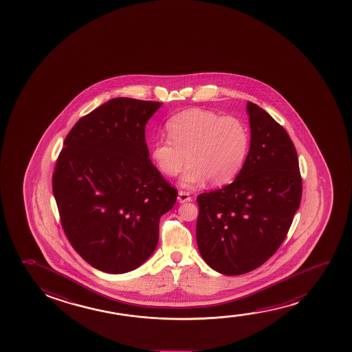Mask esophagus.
<instances>
[{"instance_id": "obj_1", "label": "esophagus", "mask_w": 352, "mask_h": 352, "mask_svg": "<svg viewBox=\"0 0 352 352\" xmlns=\"http://www.w3.org/2000/svg\"><path fill=\"white\" fill-rule=\"evenodd\" d=\"M192 201V198L191 196L188 195V192H185V191H179L178 193V202L179 203H185V202H191Z\"/></svg>"}]
</instances>
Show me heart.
<instances>
[{
  "label": "heart",
  "instance_id": "1",
  "mask_svg": "<svg viewBox=\"0 0 352 352\" xmlns=\"http://www.w3.org/2000/svg\"><path fill=\"white\" fill-rule=\"evenodd\" d=\"M170 140H155L150 157L166 177H175L188 160L180 184L192 188L207 183L221 186L241 172L249 153L250 135L236 116L190 108L166 122Z\"/></svg>",
  "mask_w": 352,
  "mask_h": 352
}]
</instances>
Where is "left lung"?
Instances as JSON below:
<instances>
[{"instance_id": "8db88e82", "label": "left lung", "mask_w": 352, "mask_h": 352, "mask_svg": "<svg viewBox=\"0 0 352 352\" xmlns=\"http://www.w3.org/2000/svg\"><path fill=\"white\" fill-rule=\"evenodd\" d=\"M250 149L233 183L197 197L199 254L225 275L245 274L279 249L302 198L298 156L283 126L248 102Z\"/></svg>"}]
</instances>
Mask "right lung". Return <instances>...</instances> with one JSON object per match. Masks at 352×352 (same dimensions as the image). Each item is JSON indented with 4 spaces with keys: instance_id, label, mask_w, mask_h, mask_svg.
<instances>
[{
    "instance_id": "obj_1",
    "label": "right lung",
    "mask_w": 352,
    "mask_h": 352,
    "mask_svg": "<svg viewBox=\"0 0 352 352\" xmlns=\"http://www.w3.org/2000/svg\"><path fill=\"white\" fill-rule=\"evenodd\" d=\"M160 102L118 97L69 131L53 174L61 223L94 268L122 274L153 255L160 217L177 201L151 164L145 125Z\"/></svg>"
}]
</instances>
